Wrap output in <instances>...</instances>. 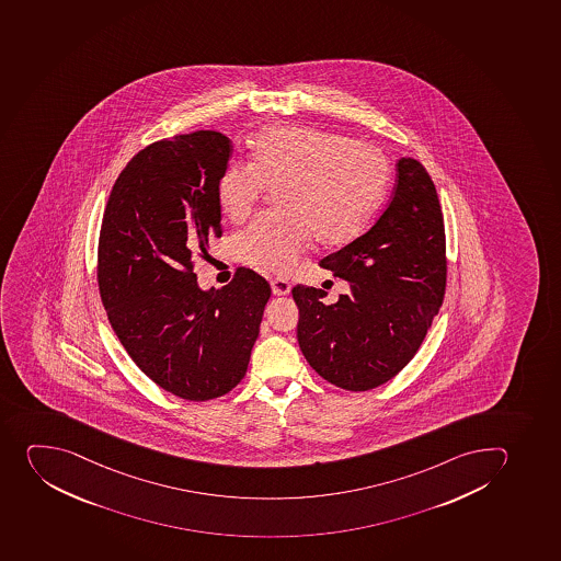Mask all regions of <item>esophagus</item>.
Segmentation results:
<instances>
[{"label": "esophagus", "instance_id": "esophagus-1", "mask_svg": "<svg viewBox=\"0 0 561 561\" xmlns=\"http://www.w3.org/2000/svg\"><path fill=\"white\" fill-rule=\"evenodd\" d=\"M271 287H273V293L276 294V296H287V294L290 293V283H288L287 279L274 278L273 282H271Z\"/></svg>", "mask_w": 561, "mask_h": 561}]
</instances>
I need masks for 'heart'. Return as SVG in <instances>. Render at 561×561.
I'll use <instances>...</instances> for the list:
<instances>
[{
    "label": "heart",
    "instance_id": "1",
    "mask_svg": "<svg viewBox=\"0 0 561 561\" xmlns=\"http://www.w3.org/2000/svg\"><path fill=\"white\" fill-rule=\"evenodd\" d=\"M390 164L379 148L313 126H273L252 146L251 162H229L216 182L221 211L251 215L265 187L278 211L252 221L234 242L243 263L288 273L316 237L341 245L359 234L385 198Z\"/></svg>",
    "mask_w": 561,
    "mask_h": 561
}]
</instances>
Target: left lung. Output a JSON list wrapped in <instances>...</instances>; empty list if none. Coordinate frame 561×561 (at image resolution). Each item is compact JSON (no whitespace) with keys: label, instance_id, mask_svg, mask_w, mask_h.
<instances>
[{"label":"left lung","instance_id":"1","mask_svg":"<svg viewBox=\"0 0 561 561\" xmlns=\"http://www.w3.org/2000/svg\"><path fill=\"white\" fill-rule=\"evenodd\" d=\"M319 265L350 290L324 305L321 288H293L305 359L343 390L385 385L413 359L446 290L443 209L421 162H397L390 206L370 231Z\"/></svg>","mask_w":561,"mask_h":561}]
</instances>
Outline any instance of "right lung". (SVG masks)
<instances>
[{"label":"right lung","mask_w":561,"mask_h":561,"mask_svg":"<svg viewBox=\"0 0 561 561\" xmlns=\"http://www.w3.org/2000/svg\"><path fill=\"white\" fill-rule=\"evenodd\" d=\"M231 140L213 129L159 140L129 160L104 209L101 299L118 341L160 388L187 401L226 396L248 371L268 283L238 268L201 288L196 252L221 234L216 182Z\"/></svg>","instance_id":"add662e5"}]
</instances>
